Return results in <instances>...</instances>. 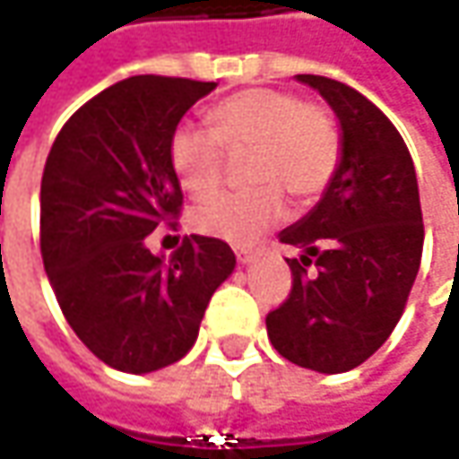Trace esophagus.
I'll use <instances>...</instances> for the list:
<instances>
[{
  "instance_id": "esophagus-1",
  "label": "esophagus",
  "mask_w": 459,
  "mask_h": 459,
  "mask_svg": "<svg viewBox=\"0 0 459 459\" xmlns=\"http://www.w3.org/2000/svg\"><path fill=\"white\" fill-rule=\"evenodd\" d=\"M238 263L239 265H253V263H255V255H253V253H242V250H239Z\"/></svg>"
}]
</instances>
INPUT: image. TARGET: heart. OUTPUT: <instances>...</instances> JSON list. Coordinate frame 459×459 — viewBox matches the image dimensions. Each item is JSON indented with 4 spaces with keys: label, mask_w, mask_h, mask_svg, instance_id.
<instances>
[{
    "label": "heart",
    "mask_w": 459,
    "mask_h": 459,
    "mask_svg": "<svg viewBox=\"0 0 459 459\" xmlns=\"http://www.w3.org/2000/svg\"><path fill=\"white\" fill-rule=\"evenodd\" d=\"M209 130L178 127L168 143V160L194 199H212L224 176V152L245 158L242 196H221L194 212V230L235 247H253L283 217V197L307 206L316 202L340 166V133L322 107L291 91L245 89L221 99L206 115Z\"/></svg>",
    "instance_id": "obj_1"
}]
</instances>
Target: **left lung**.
<instances>
[{"label": "left lung", "instance_id": "left-lung-1", "mask_svg": "<svg viewBox=\"0 0 459 459\" xmlns=\"http://www.w3.org/2000/svg\"><path fill=\"white\" fill-rule=\"evenodd\" d=\"M340 119V166L307 217L278 238L289 299L265 316L286 360L316 373H347L365 362L398 325L414 286L424 224L414 160L403 137L360 91L326 76L299 74Z\"/></svg>", "mask_w": 459, "mask_h": 459}]
</instances>
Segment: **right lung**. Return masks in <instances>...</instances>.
I'll list each match as a JSON object with an SVG mask.
<instances>
[{"label": "right lung", "instance_id": "1", "mask_svg": "<svg viewBox=\"0 0 459 459\" xmlns=\"http://www.w3.org/2000/svg\"><path fill=\"white\" fill-rule=\"evenodd\" d=\"M214 89V81L170 76L119 81L63 125L45 160V273L81 342L122 373L181 360L212 293L235 271L221 239L191 235L170 257L145 247L184 204L168 160L170 134Z\"/></svg>", "mask_w": 459, "mask_h": 459}]
</instances>
